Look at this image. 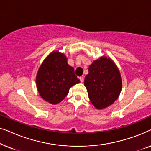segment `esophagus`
<instances>
[{"label": "esophagus", "instance_id": "34e87169", "mask_svg": "<svg viewBox=\"0 0 151 151\" xmlns=\"http://www.w3.org/2000/svg\"><path fill=\"white\" fill-rule=\"evenodd\" d=\"M80 80L81 82H84V77L83 76H81V77H80Z\"/></svg>", "mask_w": 151, "mask_h": 151}]
</instances>
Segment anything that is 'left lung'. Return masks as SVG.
<instances>
[{
    "instance_id": "1",
    "label": "left lung",
    "mask_w": 151,
    "mask_h": 151,
    "mask_svg": "<svg viewBox=\"0 0 151 151\" xmlns=\"http://www.w3.org/2000/svg\"><path fill=\"white\" fill-rule=\"evenodd\" d=\"M84 84L91 102L98 110L113 104L119 98L122 87L118 68L111 58L106 56L93 62Z\"/></svg>"
}]
</instances>
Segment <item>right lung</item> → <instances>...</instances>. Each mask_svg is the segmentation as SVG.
<instances>
[{"label": "right lung", "mask_w": 151, "mask_h": 151, "mask_svg": "<svg viewBox=\"0 0 151 151\" xmlns=\"http://www.w3.org/2000/svg\"><path fill=\"white\" fill-rule=\"evenodd\" d=\"M65 53L53 51L45 58L36 78V87L43 100L51 104L63 101L69 88L80 83Z\"/></svg>", "instance_id": "add662e5"}]
</instances>
